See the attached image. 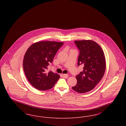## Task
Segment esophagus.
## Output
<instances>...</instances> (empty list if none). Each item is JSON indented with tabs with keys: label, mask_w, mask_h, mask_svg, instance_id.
<instances>
[{
	"label": "esophagus",
	"mask_w": 126,
	"mask_h": 126,
	"mask_svg": "<svg viewBox=\"0 0 126 126\" xmlns=\"http://www.w3.org/2000/svg\"><path fill=\"white\" fill-rule=\"evenodd\" d=\"M62 76H63V77L64 78H67V77H68V75L67 74H62Z\"/></svg>",
	"instance_id": "esophagus-1"
}]
</instances>
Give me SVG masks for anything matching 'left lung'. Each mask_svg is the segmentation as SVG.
I'll list each match as a JSON object with an SVG mask.
<instances>
[{
    "mask_svg": "<svg viewBox=\"0 0 126 126\" xmlns=\"http://www.w3.org/2000/svg\"><path fill=\"white\" fill-rule=\"evenodd\" d=\"M75 43L80 51L78 65L84 66L83 71L77 76V84L72 89L83 94L93 90L103 77L105 58L101 46L93 41H76Z\"/></svg>",
    "mask_w": 126,
    "mask_h": 126,
    "instance_id": "1",
    "label": "left lung"
}]
</instances>
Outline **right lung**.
I'll use <instances>...</instances> for the list:
<instances>
[{
    "label": "right lung",
    "instance_id": "1",
    "mask_svg": "<svg viewBox=\"0 0 126 126\" xmlns=\"http://www.w3.org/2000/svg\"><path fill=\"white\" fill-rule=\"evenodd\" d=\"M63 42L43 41L35 42L25 52L23 68L28 80L34 87L41 91L52 88L60 78L58 74L46 72L58 50Z\"/></svg>",
    "mask_w": 126,
    "mask_h": 126
}]
</instances>
